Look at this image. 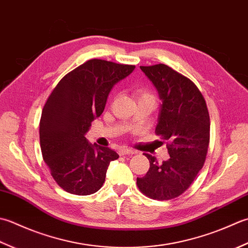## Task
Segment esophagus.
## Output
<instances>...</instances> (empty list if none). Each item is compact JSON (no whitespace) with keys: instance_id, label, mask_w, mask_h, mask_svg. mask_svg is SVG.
<instances>
[{"instance_id":"1","label":"esophagus","mask_w":248,"mask_h":248,"mask_svg":"<svg viewBox=\"0 0 248 248\" xmlns=\"http://www.w3.org/2000/svg\"><path fill=\"white\" fill-rule=\"evenodd\" d=\"M119 154L122 156V155H129V154H135V151L131 150L129 148H125V146H123V148H121L119 150Z\"/></svg>"}]
</instances>
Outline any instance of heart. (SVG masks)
I'll use <instances>...</instances> for the list:
<instances>
[{
  "label": "heart",
  "instance_id": "1",
  "mask_svg": "<svg viewBox=\"0 0 248 248\" xmlns=\"http://www.w3.org/2000/svg\"><path fill=\"white\" fill-rule=\"evenodd\" d=\"M143 96H148V97L154 98V95L151 93V92H148V91H143V92L141 93V97H143Z\"/></svg>",
  "mask_w": 248,
  "mask_h": 248
}]
</instances>
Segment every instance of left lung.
<instances>
[{
	"label": "left lung",
	"mask_w": 248,
	"mask_h": 248,
	"mask_svg": "<svg viewBox=\"0 0 248 248\" xmlns=\"http://www.w3.org/2000/svg\"><path fill=\"white\" fill-rule=\"evenodd\" d=\"M140 68L161 100L155 134L166 141L170 157L158 164L154 156L144 154L150 169L137 178V185L151 199H174L189 187L205 161L210 142L208 107L196 84L171 67L156 64Z\"/></svg>",
	"instance_id": "1"
}]
</instances>
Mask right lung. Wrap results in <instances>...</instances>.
I'll return each instance as SVG.
<instances>
[{
  "instance_id": "right-lung-1",
  "label": "right lung",
  "mask_w": 248,
  "mask_h": 248,
  "mask_svg": "<svg viewBox=\"0 0 248 248\" xmlns=\"http://www.w3.org/2000/svg\"><path fill=\"white\" fill-rule=\"evenodd\" d=\"M134 65L93 59L60 80L44 106L39 123L40 149L52 178L67 193L87 196L102 187L110 161L119 155L91 144L85 134L100 117L115 83Z\"/></svg>"
}]
</instances>
